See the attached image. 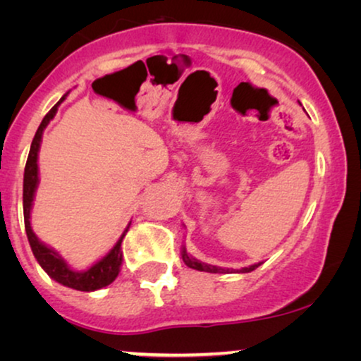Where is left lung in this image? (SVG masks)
Listing matches in <instances>:
<instances>
[{"instance_id":"8db88e82","label":"left lung","mask_w":361,"mask_h":361,"mask_svg":"<svg viewBox=\"0 0 361 361\" xmlns=\"http://www.w3.org/2000/svg\"><path fill=\"white\" fill-rule=\"evenodd\" d=\"M180 256H182V261L189 266V268L192 269H197V271H205V273H233V271H236V273H251V271H255L258 266H261V263H256V264H251L248 266V268H241V269H225V268H220V266H212V264H207V263H202V261L195 259L194 256H190L189 253H187L185 246H182L180 250Z\"/></svg>"}]
</instances>
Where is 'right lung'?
<instances>
[{"label":"right lung","mask_w":361,"mask_h":361,"mask_svg":"<svg viewBox=\"0 0 361 361\" xmlns=\"http://www.w3.org/2000/svg\"><path fill=\"white\" fill-rule=\"evenodd\" d=\"M67 95L62 97L66 98ZM61 102L57 105L51 108V111L44 116L41 125H39L36 136H34L31 149H29L26 169H24V184H23V210H24V226H26V235L29 240V245H31L34 258L37 259V263L41 264V268L46 271V273L51 276L54 281H57L59 284L66 286V288H72L75 290H85V293H90V290H97L105 288V286L111 284L113 281L116 279L118 273H120L121 261H123V251H121V241L125 238L128 228L123 231L120 240L116 241V245L108 251V253L103 256L100 261H97L95 264H92L90 268L85 271H75L72 269L71 266L66 263V259L62 258L61 255L57 253L56 250L49 248L47 245H44L41 240L37 238L36 233H34L31 228V209H32V200L34 194H36L37 184H39V169H37V154L39 147H41L42 141V133L49 125V121L56 116L57 106L61 105Z\"/></svg>","instance_id":"obj_1"}]
</instances>
